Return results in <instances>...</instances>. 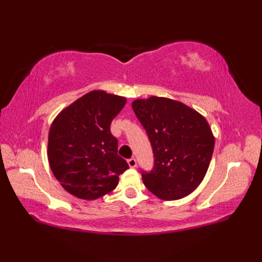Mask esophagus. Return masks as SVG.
Returning <instances> with one entry per match:
<instances>
[{
  "label": "esophagus",
  "mask_w": 262,
  "mask_h": 262,
  "mask_svg": "<svg viewBox=\"0 0 262 262\" xmlns=\"http://www.w3.org/2000/svg\"><path fill=\"white\" fill-rule=\"evenodd\" d=\"M128 162V165L130 166V168H136V165H137V162H136V160L134 159V158H132V159H129L127 161Z\"/></svg>",
  "instance_id": "obj_1"
}]
</instances>
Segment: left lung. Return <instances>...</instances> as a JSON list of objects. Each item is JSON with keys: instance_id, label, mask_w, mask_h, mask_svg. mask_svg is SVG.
<instances>
[{"instance_id": "8db88e82", "label": "left lung", "mask_w": 262, "mask_h": 262, "mask_svg": "<svg viewBox=\"0 0 262 262\" xmlns=\"http://www.w3.org/2000/svg\"><path fill=\"white\" fill-rule=\"evenodd\" d=\"M133 110L148 135L154 169L142 178L162 200L190 194L207 173L215 137L208 121L189 105L164 97L136 99Z\"/></svg>"}]
</instances>
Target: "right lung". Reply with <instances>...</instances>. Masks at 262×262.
Returning <instances> with one entry per match:
<instances>
[{
	"label": "right lung",
	"instance_id": "add662e5",
	"mask_svg": "<svg viewBox=\"0 0 262 262\" xmlns=\"http://www.w3.org/2000/svg\"><path fill=\"white\" fill-rule=\"evenodd\" d=\"M126 98L93 90L64 108L48 134L47 157L55 178L69 193L94 200L111 192L129 166L118 152L110 124Z\"/></svg>",
	"mask_w": 262,
	"mask_h": 262
}]
</instances>
